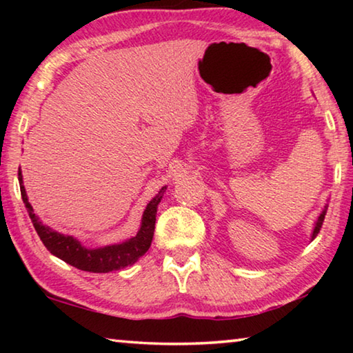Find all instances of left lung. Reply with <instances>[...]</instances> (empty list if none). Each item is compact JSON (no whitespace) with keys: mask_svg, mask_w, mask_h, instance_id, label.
Masks as SVG:
<instances>
[{"mask_svg":"<svg viewBox=\"0 0 353 353\" xmlns=\"http://www.w3.org/2000/svg\"><path fill=\"white\" fill-rule=\"evenodd\" d=\"M327 208H328V204H325V205H324V208H322V212H321V214H319V216H318V219L314 221V227H313V232H312V241L314 240L316 235L319 234V230H321V225H322V223H324V218H325Z\"/></svg>","mask_w":353,"mask_h":353,"instance_id":"8db88e82","label":"left lung"}]
</instances>
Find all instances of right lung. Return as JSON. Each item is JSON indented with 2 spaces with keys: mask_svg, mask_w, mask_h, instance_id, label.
Wrapping results in <instances>:
<instances>
[{
  "mask_svg": "<svg viewBox=\"0 0 353 353\" xmlns=\"http://www.w3.org/2000/svg\"><path fill=\"white\" fill-rule=\"evenodd\" d=\"M19 181L21 199L25 202L29 218H31L35 230H37L40 240L43 241L45 248L50 250L52 255H56L57 259H61L65 263H68V265L77 268V270L98 274L123 270V268L130 266L134 265L135 261H139L140 256L145 255L148 252V249L151 248L155 229V216H157V208L160 201L163 198L166 187H162V190L149 201L145 212H143L140 229L137 232L135 236L128 238V240L123 243L92 249L83 246L77 238L61 234V232L54 230L52 227L41 223L39 214L34 212L32 205L29 204L28 201L25 185H23L21 171H19Z\"/></svg>",
  "mask_w": 353,
  "mask_h": 353,
  "instance_id": "obj_1",
  "label": "right lung"
}]
</instances>
